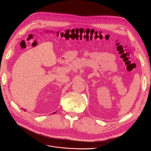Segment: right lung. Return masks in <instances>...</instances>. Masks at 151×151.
<instances>
[{
  "mask_svg": "<svg viewBox=\"0 0 151 151\" xmlns=\"http://www.w3.org/2000/svg\"><path fill=\"white\" fill-rule=\"evenodd\" d=\"M24 111H25V110H24Z\"/></svg>",
  "mask_w": 151,
  "mask_h": 151,
  "instance_id": "1",
  "label": "right lung"
}]
</instances>
